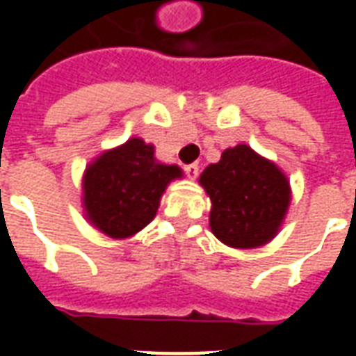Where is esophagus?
<instances>
[{
	"instance_id": "1",
	"label": "esophagus",
	"mask_w": 356,
	"mask_h": 356,
	"mask_svg": "<svg viewBox=\"0 0 356 356\" xmlns=\"http://www.w3.org/2000/svg\"><path fill=\"white\" fill-rule=\"evenodd\" d=\"M198 171H200L198 163H188V165H185V173H186V177H188V179L198 177Z\"/></svg>"
}]
</instances>
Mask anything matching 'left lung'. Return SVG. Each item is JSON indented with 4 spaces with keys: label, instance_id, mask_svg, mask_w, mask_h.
<instances>
[{
    "label": "left lung",
    "instance_id": "1",
    "mask_svg": "<svg viewBox=\"0 0 356 356\" xmlns=\"http://www.w3.org/2000/svg\"><path fill=\"white\" fill-rule=\"evenodd\" d=\"M211 198L209 227L231 248H257L275 238L290 204L288 179L246 145L227 148L200 175Z\"/></svg>",
    "mask_w": 356,
    "mask_h": 356
}]
</instances>
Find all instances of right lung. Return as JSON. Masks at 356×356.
<instances>
[{"label":"right lung","instance_id":"obj_1","mask_svg":"<svg viewBox=\"0 0 356 356\" xmlns=\"http://www.w3.org/2000/svg\"><path fill=\"white\" fill-rule=\"evenodd\" d=\"M177 165L154 160V147L129 139L95 160L83 177V206L89 221L112 238H127L154 219L160 196Z\"/></svg>","mask_w":356,"mask_h":356}]
</instances>
